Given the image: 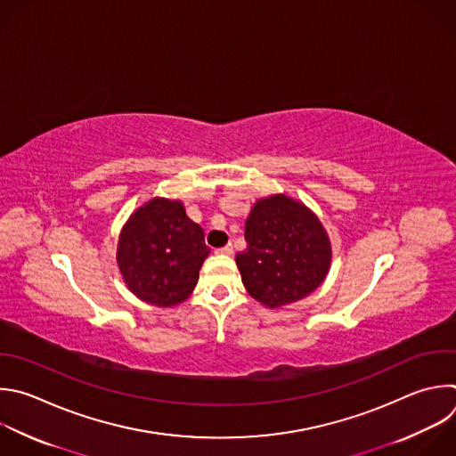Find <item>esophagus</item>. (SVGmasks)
<instances>
[{"label":"esophagus","instance_id":"34e87169","mask_svg":"<svg viewBox=\"0 0 456 456\" xmlns=\"http://www.w3.org/2000/svg\"><path fill=\"white\" fill-rule=\"evenodd\" d=\"M216 252H218V254H227V256H229V254H232V243H227L225 247L216 248Z\"/></svg>","mask_w":456,"mask_h":456}]
</instances>
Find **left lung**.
Wrapping results in <instances>:
<instances>
[{
    "label": "left lung",
    "instance_id": "1",
    "mask_svg": "<svg viewBox=\"0 0 456 456\" xmlns=\"http://www.w3.org/2000/svg\"><path fill=\"white\" fill-rule=\"evenodd\" d=\"M245 240L236 265L247 291L265 306L279 308L310 295L330 270L331 247L322 224L284 195L256 202Z\"/></svg>",
    "mask_w": 456,
    "mask_h": 456
}]
</instances>
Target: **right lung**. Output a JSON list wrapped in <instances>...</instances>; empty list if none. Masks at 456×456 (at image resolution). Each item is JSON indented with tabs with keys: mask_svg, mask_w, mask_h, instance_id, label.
Instances as JSON below:
<instances>
[{
	"mask_svg": "<svg viewBox=\"0 0 456 456\" xmlns=\"http://www.w3.org/2000/svg\"><path fill=\"white\" fill-rule=\"evenodd\" d=\"M209 256L204 231L177 200L154 199L121 231L118 265L128 289L161 308L186 300Z\"/></svg>",
	"mask_w": 456,
	"mask_h": 456,
	"instance_id": "obj_1",
	"label": "right lung"
}]
</instances>
